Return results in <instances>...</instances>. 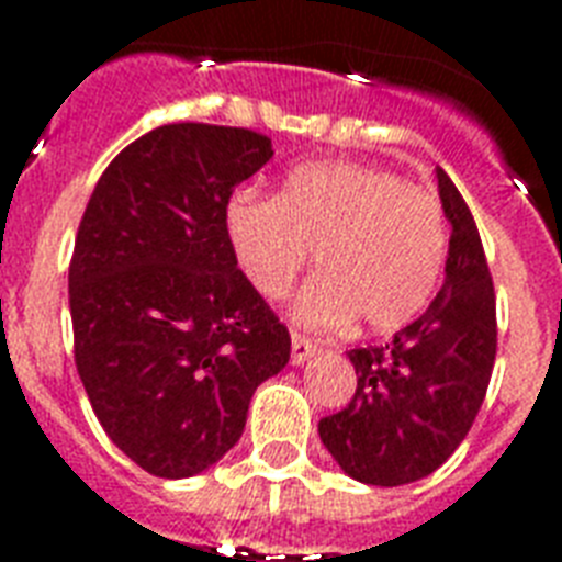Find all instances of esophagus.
<instances>
[{
	"label": "esophagus",
	"instance_id": "34e87169",
	"mask_svg": "<svg viewBox=\"0 0 562 562\" xmlns=\"http://www.w3.org/2000/svg\"><path fill=\"white\" fill-rule=\"evenodd\" d=\"M317 356V344L303 338V335H291V364H306L308 359H315Z\"/></svg>",
	"mask_w": 562,
	"mask_h": 562
}]
</instances>
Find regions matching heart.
Here are the masks:
<instances>
[{
  "mask_svg": "<svg viewBox=\"0 0 562 562\" xmlns=\"http://www.w3.org/2000/svg\"><path fill=\"white\" fill-rule=\"evenodd\" d=\"M224 233L238 268L262 297L294 285L315 250L317 277L294 300L308 326L396 333L431 303L446 268L443 206L426 189L361 162H306L277 198L236 189Z\"/></svg>",
  "mask_w": 562,
  "mask_h": 562,
  "instance_id": "obj_1",
  "label": "heart"
}]
</instances>
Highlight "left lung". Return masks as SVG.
I'll list each match as a JSON object with an SVG mask.
<instances>
[{
  "label": "left lung",
  "instance_id": "obj_1",
  "mask_svg": "<svg viewBox=\"0 0 562 562\" xmlns=\"http://www.w3.org/2000/svg\"><path fill=\"white\" fill-rule=\"evenodd\" d=\"M452 227L446 280L423 315L382 347L350 350L359 387L350 405L317 423L338 467L375 487L431 475L461 446L496 361V294L470 206L435 169Z\"/></svg>",
  "mask_w": 562,
  "mask_h": 562
}]
</instances>
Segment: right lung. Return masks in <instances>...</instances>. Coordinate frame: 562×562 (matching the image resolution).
<instances>
[{"label":"right lung","mask_w":562,"mask_h":562,"mask_svg":"<svg viewBox=\"0 0 562 562\" xmlns=\"http://www.w3.org/2000/svg\"><path fill=\"white\" fill-rule=\"evenodd\" d=\"M273 157L245 127L162 125L131 143L83 210L69 312L95 417L157 479H192L238 443L291 335L238 271L233 189Z\"/></svg>","instance_id":"1"}]
</instances>
